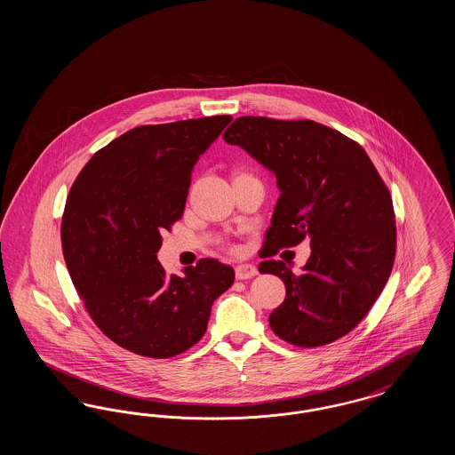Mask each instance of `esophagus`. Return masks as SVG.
I'll return each instance as SVG.
<instances>
[{
    "mask_svg": "<svg viewBox=\"0 0 455 455\" xmlns=\"http://www.w3.org/2000/svg\"><path fill=\"white\" fill-rule=\"evenodd\" d=\"M258 275V267L252 264H238L235 267V276L237 280H249Z\"/></svg>",
    "mask_w": 455,
    "mask_h": 455,
    "instance_id": "esophagus-1",
    "label": "esophagus"
}]
</instances>
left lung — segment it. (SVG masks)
<instances>
[{"label": "left lung", "instance_id": "obj_1", "mask_svg": "<svg viewBox=\"0 0 455 455\" xmlns=\"http://www.w3.org/2000/svg\"><path fill=\"white\" fill-rule=\"evenodd\" d=\"M223 140L275 173L282 191L262 258L310 240L300 275L283 260L259 264L286 286L271 329L300 347L343 338L382 293L395 258V217L382 177L356 141L308 119L243 116Z\"/></svg>", "mask_w": 455, "mask_h": 455}]
</instances>
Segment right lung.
I'll return each mask as SVG.
<instances>
[{"label": "right lung", "instance_id": "right-lung-1", "mask_svg": "<svg viewBox=\"0 0 455 455\" xmlns=\"http://www.w3.org/2000/svg\"><path fill=\"white\" fill-rule=\"evenodd\" d=\"M232 116L140 126L95 153L66 199V266L90 317L116 345L171 358L206 332L212 305L235 280L230 266L199 259L167 276L156 252L182 217L201 153Z\"/></svg>", "mask_w": 455, "mask_h": 455}]
</instances>
